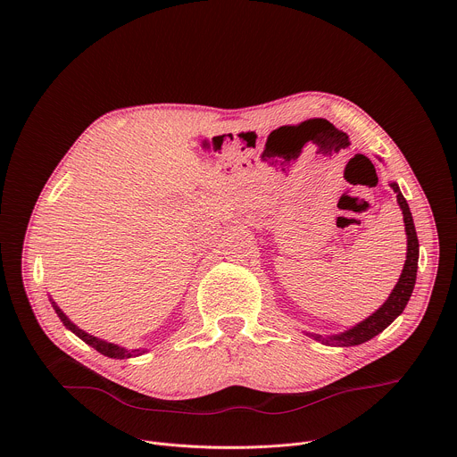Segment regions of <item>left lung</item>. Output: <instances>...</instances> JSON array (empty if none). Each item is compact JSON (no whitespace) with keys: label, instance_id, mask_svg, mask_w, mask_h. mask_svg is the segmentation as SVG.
Returning <instances> with one entry per match:
<instances>
[{"label":"left lung","instance_id":"left-lung-1","mask_svg":"<svg viewBox=\"0 0 457 457\" xmlns=\"http://www.w3.org/2000/svg\"><path fill=\"white\" fill-rule=\"evenodd\" d=\"M390 187L395 189L398 204L403 212V222H405V231H407V260L405 266L402 271V277L398 280V284L395 286L393 293L385 300V303L372 312L369 318H365L363 321L356 323L353 329L335 335V337H320V335H311L314 337V340L325 344V345H337V347H351V345H360L370 338H374L376 335H379L381 331H385L390 323H393L405 309L414 284H416V273H418V256H420V242H418V235H416V228H414V220H412V213L409 210V204L405 201V197L400 191V186L396 182H390Z\"/></svg>","mask_w":457,"mask_h":457}]
</instances>
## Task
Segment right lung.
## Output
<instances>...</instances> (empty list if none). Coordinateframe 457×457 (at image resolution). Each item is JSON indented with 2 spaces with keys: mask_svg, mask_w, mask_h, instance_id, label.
<instances>
[{
  "mask_svg": "<svg viewBox=\"0 0 457 457\" xmlns=\"http://www.w3.org/2000/svg\"><path fill=\"white\" fill-rule=\"evenodd\" d=\"M52 305H54V309H55L57 316L61 318V321L64 323V328L71 329L76 337H79L85 344H88L90 347H94L97 353H101V354H104V356H108V358H117V360L132 358V356H139V354L146 353L145 349H143V351H141V349H136V351H126L124 347H119V345H115V344H108V342H104V340H99V338H96V337H90L88 333H85L83 329H79L78 325H74V323L69 320V316L64 314V312L55 305V302H52Z\"/></svg>",
  "mask_w": 457,
  "mask_h": 457,
  "instance_id": "add662e5",
  "label": "right lung"
}]
</instances>
